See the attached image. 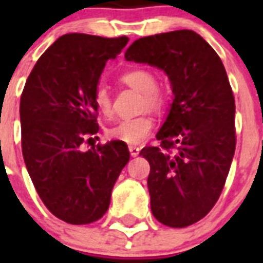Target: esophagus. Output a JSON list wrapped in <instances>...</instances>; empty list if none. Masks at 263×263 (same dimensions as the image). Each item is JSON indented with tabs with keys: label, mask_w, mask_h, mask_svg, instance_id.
Masks as SVG:
<instances>
[{
	"label": "esophagus",
	"mask_w": 263,
	"mask_h": 263,
	"mask_svg": "<svg viewBox=\"0 0 263 263\" xmlns=\"http://www.w3.org/2000/svg\"><path fill=\"white\" fill-rule=\"evenodd\" d=\"M129 153H131V156L132 157H136V156H139V152H140V148L138 147V146H129Z\"/></svg>",
	"instance_id": "esophagus-1"
}]
</instances>
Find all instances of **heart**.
Returning <instances> with one entry per match:
<instances>
[{
    "instance_id": "1",
    "label": "heart",
    "mask_w": 263,
    "mask_h": 263,
    "mask_svg": "<svg viewBox=\"0 0 263 263\" xmlns=\"http://www.w3.org/2000/svg\"><path fill=\"white\" fill-rule=\"evenodd\" d=\"M121 80L124 83L143 94L144 106L148 109H160L165 103V97L157 90V80L150 71L132 69L123 73ZM94 103L102 115H109L111 110L110 94L106 86L99 84L94 91ZM153 119L148 116H140L134 119H123L116 121L107 128V136L128 144L142 143L153 129Z\"/></svg>"
}]
</instances>
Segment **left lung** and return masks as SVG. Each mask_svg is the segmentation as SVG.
Returning <instances> with one entry per match:
<instances>
[{"label":"left lung","mask_w":263,"mask_h":263,"mask_svg":"<svg viewBox=\"0 0 263 263\" xmlns=\"http://www.w3.org/2000/svg\"><path fill=\"white\" fill-rule=\"evenodd\" d=\"M125 60L164 71L173 92L157 132L162 148L140 152L150 164L153 214L172 228L195 224L220 198L236 147L235 98L222 61L191 30L136 39Z\"/></svg>","instance_id":"8db88e82"}]
</instances>
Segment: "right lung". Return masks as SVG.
I'll list each match as a JSON object with an SVG mask.
<instances>
[{"mask_svg":"<svg viewBox=\"0 0 263 263\" xmlns=\"http://www.w3.org/2000/svg\"><path fill=\"white\" fill-rule=\"evenodd\" d=\"M128 41L63 35L41 55L23 90L27 171L45 206L68 224H90L106 213L113 185L129 161L127 144L120 140L82 150L86 138L99 129L94 91L103 68Z\"/></svg>","mask_w":263,"mask_h":263,"instance_id":"add662e5","label":"right lung"}]
</instances>
